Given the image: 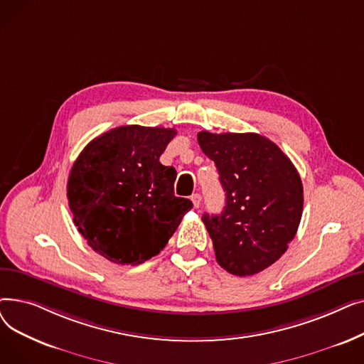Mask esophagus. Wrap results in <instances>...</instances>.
<instances>
[{
    "label": "esophagus",
    "mask_w": 364,
    "mask_h": 364,
    "mask_svg": "<svg viewBox=\"0 0 364 364\" xmlns=\"http://www.w3.org/2000/svg\"><path fill=\"white\" fill-rule=\"evenodd\" d=\"M190 199H192V202H193V206H195V208H199V206H200V203H202V196H200L199 193L192 195V198H190Z\"/></svg>",
    "instance_id": "obj_1"
}]
</instances>
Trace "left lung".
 <instances>
[{
  "instance_id": "8db88e82",
  "label": "left lung",
  "mask_w": 364,
  "mask_h": 364,
  "mask_svg": "<svg viewBox=\"0 0 364 364\" xmlns=\"http://www.w3.org/2000/svg\"><path fill=\"white\" fill-rule=\"evenodd\" d=\"M225 192L218 215L202 217L217 262L235 276H252L288 250L302 215L304 190L291 159L255 132H198Z\"/></svg>"
}]
</instances>
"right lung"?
Returning <instances> with one entry per match:
<instances>
[{
  "label": "right lung",
  "instance_id": "1",
  "mask_svg": "<svg viewBox=\"0 0 364 364\" xmlns=\"http://www.w3.org/2000/svg\"><path fill=\"white\" fill-rule=\"evenodd\" d=\"M174 128L124 125L90 141L68 180L73 223L92 250L114 264H141L174 235L188 199L174 195L177 171L159 158Z\"/></svg>",
  "mask_w": 364,
  "mask_h": 364
}]
</instances>
